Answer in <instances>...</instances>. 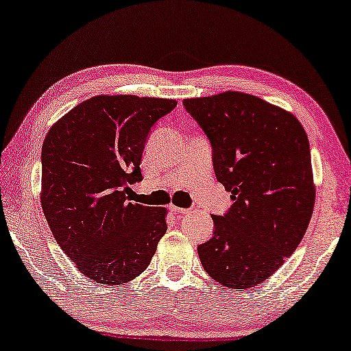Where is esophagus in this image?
<instances>
[{
  "mask_svg": "<svg viewBox=\"0 0 351 351\" xmlns=\"http://www.w3.org/2000/svg\"><path fill=\"white\" fill-rule=\"evenodd\" d=\"M170 210H171V213H175V214H187L189 213V209L178 208V206H173V204H170Z\"/></svg>",
  "mask_w": 351,
  "mask_h": 351,
  "instance_id": "1",
  "label": "esophagus"
}]
</instances>
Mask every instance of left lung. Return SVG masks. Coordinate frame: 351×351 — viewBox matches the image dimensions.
Listing matches in <instances>:
<instances>
[{
  "label": "left lung",
  "mask_w": 351,
  "mask_h": 351,
  "mask_svg": "<svg viewBox=\"0 0 351 351\" xmlns=\"http://www.w3.org/2000/svg\"><path fill=\"white\" fill-rule=\"evenodd\" d=\"M182 104L209 138L217 181L232 199L223 215H213L199 261L221 286L253 287L295 252L309 225L315 191L308 136L292 114L248 93Z\"/></svg>",
  "instance_id": "obj_1"
}]
</instances>
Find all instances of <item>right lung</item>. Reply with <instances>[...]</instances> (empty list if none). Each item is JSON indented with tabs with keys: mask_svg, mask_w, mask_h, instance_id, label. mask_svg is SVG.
<instances>
[{
	"mask_svg": "<svg viewBox=\"0 0 351 351\" xmlns=\"http://www.w3.org/2000/svg\"><path fill=\"white\" fill-rule=\"evenodd\" d=\"M175 99L101 95L64 115L43 141L42 208L56 242L99 285L147 269L167 231L164 208L130 203L143 148Z\"/></svg>",
	"mask_w": 351,
	"mask_h": 351,
	"instance_id": "obj_1",
	"label": "right lung"
}]
</instances>
